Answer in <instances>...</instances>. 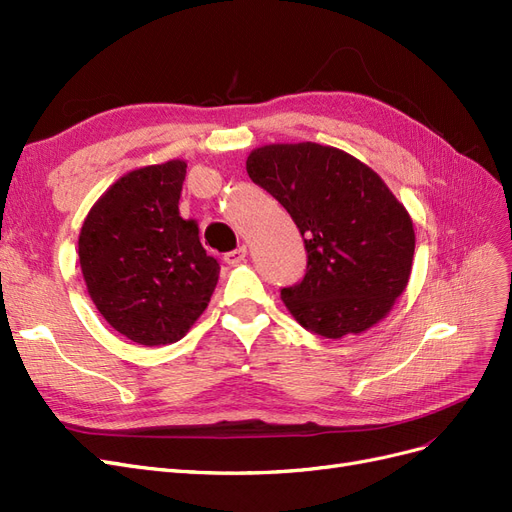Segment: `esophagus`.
Returning a JSON list of instances; mask_svg holds the SVG:
<instances>
[{
    "label": "esophagus",
    "mask_w": 512,
    "mask_h": 512,
    "mask_svg": "<svg viewBox=\"0 0 512 512\" xmlns=\"http://www.w3.org/2000/svg\"><path fill=\"white\" fill-rule=\"evenodd\" d=\"M244 257H246V246L242 244V246H238L236 251H229V253H225V263H229V266H236V263H240V261H244Z\"/></svg>",
    "instance_id": "34e87169"
}]
</instances>
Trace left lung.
Here are the masks:
<instances>
[{
  "mask_svg": "<svg viewBox=\"0 0 512 512\" xmlns=\"http://www.w3.org/2000/svg\"><path fill=\"white\" fill-rule=\"evenodd\" d=\"M246 172L298 225L308 253L298 285L280 298L323 338L361 334L385 319L408 285L410 214L366 163L315 142L255 148Z\"/></svg>",
  "mask_w": 512,
  "mask_h": 512,
  "instance_id": "8db88e82",
  "label": "left lung"
}]
</instances>
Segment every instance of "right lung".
<instances>
[{"mask_svg":"<svg viewBox=\"0 0 512 512\" xmlns=\"http://www.w3.org/2000/svg\"><path fill=\"white\" fill-rule=\"evenodd\" d=\"M185 174L180 159L127 172L80 229L78 257L93 304L119 334L144 346L183 338L219 280L197 223L178 212Z\"/></svg>","mask_w":512,"mask_h":512,"instance_id":"obj_1","label":"right lung"}]
</instances>
